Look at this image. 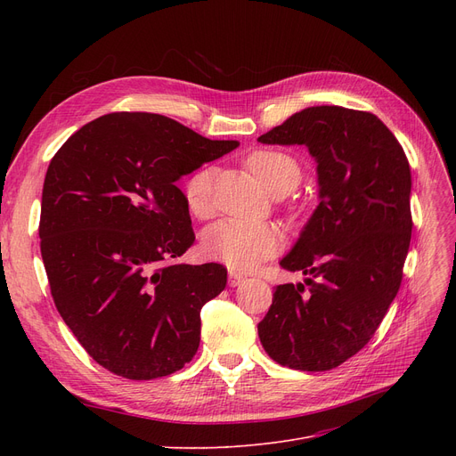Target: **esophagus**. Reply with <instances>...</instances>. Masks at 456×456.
<instances>
[{
	"label": "esophagus",
	"instance_id": "34e87169",
	"mask_svg": "<svg viewBox=\"0 0 456 456\" xmlns=\"http://www.w3.org/2000/svg\"><path fill=\"white\" fill-rule=\"evenodd\" d=\"M244 279H246V277H244L240 272H234V270L229 272V284H231V286H238L240 282H244Z\"/></svg>",
	"mask_w": 456,
	"mask_h": 456
}]
</instances>
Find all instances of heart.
<instances>
[{
    "label": "heart",
    "mask_w": 456,
    "mask_h": 456,
    "mask_svg": "<svg viewBox=\"0 0 456 456\" xmlns=\"http://www.w3.org/2000/svg\"><path fill=\"white\" fill-rule=\"evenodd\" d=\"M248 167L268 191L277 188L290 191L301 179L299 164L281 151H255L248 157ZM212 177L210 167H205L186 181L184 198L191 212L200 216L208 212ZM281 246V232L273 225L262 222L222 220L214 224L203 238V251L208 258L225 262L236 270L255 268L262 260L273 256Z\"/></svg>",
    "instance_id": "obj_1"
}]
</instances>
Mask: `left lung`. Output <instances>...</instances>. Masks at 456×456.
I'll return each instance as SVG.
<instances>
[{
	"mask_svg": "<svg viewBox=\"0 0 456 456\" xmlns=\"http://www.w3.org/2000/svg\"><path fill=\"white\" fill-rule=\"evenodd\" d=\"M258 142L306 146L320 201L279 262L305 284L277 286L258 338L281 366L327 371L370 342L397 296L412 232L411 166L375 114L338 105L303 109Z\"/></svg>",
	"mask_w": 456,
	"mask_h": 456,
	"instance_id": "obj_1",
	"label": "left lung"
}]
</instances>
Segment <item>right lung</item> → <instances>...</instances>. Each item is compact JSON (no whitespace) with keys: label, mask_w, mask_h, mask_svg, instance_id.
Masks as SVG:
<instances>
[{"label":"right lung","mask_w":456,"mask_h":456,"mask_svg":"<svg viewBox=\"0 0 456 456\" xmlns=\"http://www.w3.org/2000/svg\"><path fill=\"white\" fill-rule=\"evenodd\" d=\"M238 146L162 114L112 112L52 159L38 229L44 268L64 323L105 370L150 380L198 353L201 306L225 289L227 270L162 266L196 240L175 183Z\"/></svg>","instance_id":"right-lung-1"}]
</instances>
